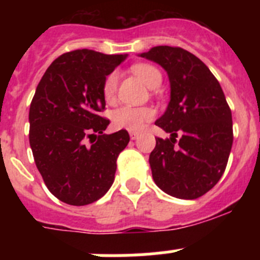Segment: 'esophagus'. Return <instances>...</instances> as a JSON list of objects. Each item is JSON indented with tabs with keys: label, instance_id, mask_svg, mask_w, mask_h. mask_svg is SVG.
I'll return each instance as SVG.
<instances>
[{
	"label": "esophagus",
	"instance_id": "1",
	"mask_svg": "<svg viewBox=\"0 0 260 260\" xmlns=\"http://www.w3.org/2000/svg\"><path fill=\"white\" fill-rule=\"evenodd\" d=\"M138 137H139V133H137V132H130V138H132L133 141H135V139H137Z\"/></svg>",
	"mask_w": 260,
	"mask_h": 260
}]
</instances>
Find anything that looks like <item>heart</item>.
<instances>
[{
	"mask_svg": "<svg viewBox=\"0 0 260 260\" xmlns=\"http://www.w3.org/2000/svg\"><path fill=\"white\" fill-rule=\"evenodd\" d=\"M133 73L150 88H156L161 84V73L148 63H137L133 66ZM118 74L117 71L110 73L103 86V93L107 102H112L116 96ZM155 117V110L150 107H121L112 114V121L117 128H125L130 132H139L147 122Z\"/></svg>",
	"mask_w": 260,
	"mask_h": 260,
	"instance_id": "obj_1",
	"label": "heart"
}]
</instances>
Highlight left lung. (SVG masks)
<instances>
[{
  "mask_svg": "<svg viewBox=\"0 0 260 260\" xmlns=\"http://www.w3.org/2000/svg\"><path fill=\"white\" fill-rule=\"evenodd\" d=\"M139 56L161 66L171 84L169 104L155 122L171 138L156 139L150 155L153 181L172 197L199 198L219 182L233 144L232 112L221 86L182 48L161 45Z\"/></svg>",
  "mask_w": 260,
  "mask_h": 260,
  "instance_id": "8db88e82",
  "label": "left lung"
}]
</instances>
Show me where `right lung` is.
I'll use <instances>...</instances> for the list:
<instances>
[{"label":"right lung","mask_w":260,"mask_h":260,"mask_svg":"<svg viewBox=\"0 0 260 260\" xmlns=\"http://www.w3.org/2000/svg\"><path fill=\"white\" fill-rule=\"evenodd\" d=\"M127 54L89 49L65 53L50 63L29 107V146L45 185L56 198L86 206L110 189L117 157L130 137L104 134L109 119L103 86Z\"/></svg>","instance_id":"1"}]
</instances>
